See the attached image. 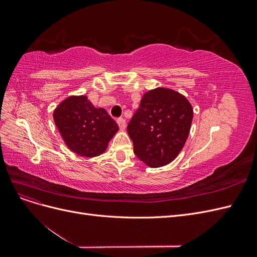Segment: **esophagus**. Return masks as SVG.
Masks as SVG:
<instances>
[{
	"label": "esophagus",
	"instance_id": "esophagus-1",
	"mask_svg": "<svg viewBox=\"0 0 257 257\" xmlns=\"http://www.w3.org/2000/svg\"><path fill=\"white\" fill-rule=\"evenodd\" d=\"M116 123L119 124V127H120V130H125V127H126V123H125V120H124L123 118H119L118 120H116Z\"/></svg>",
	"mask_w": 257,
	"mask_h": 257
}]
</instances>
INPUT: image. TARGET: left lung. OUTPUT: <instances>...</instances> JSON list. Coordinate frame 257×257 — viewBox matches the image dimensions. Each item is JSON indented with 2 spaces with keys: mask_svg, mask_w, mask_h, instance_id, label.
Listing matches in <instances>:
<instances>
[{
  "mask_svg": "<svg viewBox=\"0 0 257 257\" xmlns=\"http://www.w3.org/2000/svg\"><path fill=\"white\" fill-rule=\"evenodd\" d=\"M192 120V105L181 93L168 88L146 92L127 125L136 157L152 168L172 163L189 137Z\"/></svg>",
  "mask_w": 257,
  "mask_h": 257,
  "instance_id": "8db88e82",
  "label": "left lung"
}]
</instances>
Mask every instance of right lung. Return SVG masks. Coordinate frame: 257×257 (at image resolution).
Instances as JSON below:
<instances>
[{
	"label": "right lung",
	"mask_w": 257,
	"mask_h": 257,
	"mask_svg": "<svg viewBox=\"0 0 257 257\" xmlns=\"http://www.w3.org/2000/svg\"><path fill=\"white\" fill-rule=\"evenodd\" d=\"M53 120L68 149L84 158L103 154L119 131L104 108L94 107L85 95L62 100L53 110Z\"/></svg>",
	"instance_id": "obj_1"
}]
</instances>
